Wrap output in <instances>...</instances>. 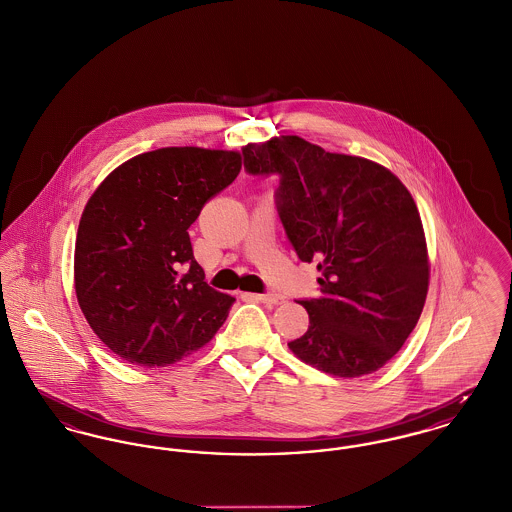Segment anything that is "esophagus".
Segmentation results:
<instances>
[{
    "instance_id": "esophagus-1",
    "label": "esophagus",
    "mask_w": 512,
    "mask_h": 512,
    "mask_svg": "<svg viewBox=\"0 0 512 512\" xmlns=\"http://www.w3.org/2000/svg\"><path fill=\"white\" fill-rule=\"evenodd\" d=\"M250 301H258V303H268V305H281L285 299L281 295H273V293H246L244 295Z\"/></svg>"
}]
</instances>
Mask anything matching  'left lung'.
Returning <instances> with one entry per match:
<instances>
[{
	"instance_id": "left-lung-1",
	"label": "left lung",
	"mask_w": 512,
	"mask_h": 512,
	"mask_svg": "<svg viewBox=\"0 0 512 512\" xmlns=\"http://www.w3.org/2000/svg\"><path fill=\"white\" fill-rule=\"evenodd\" d=\"M244 169L279 176L277 213L303 262H316L320 297L305 336L289 349L328 375L384 367L413 332L429 289V256L417 205L388 169L328 153L303 137L242 147Z\"/></svg>"
}]
</instances>
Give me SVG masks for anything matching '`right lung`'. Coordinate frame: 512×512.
<instances>
[{
    "mask_svg": "<svg viewBox=\"0 0 512 512\" xmlns=\"http://www.w3.org/2000/svg\"><path fill=\"white\" fill-rule=\"evenodd\" d=\"M240 167L237 151L163 147L122 163L89 198L75 240V295L120 359L167 367L227 320L235 299L205 283L188 229Z\"/></svg>",
    "mask_w": 512,
    "mask_h": 512,
    "instance_id": "add662e5",
    "label": "right lung"
}]
</instances>
